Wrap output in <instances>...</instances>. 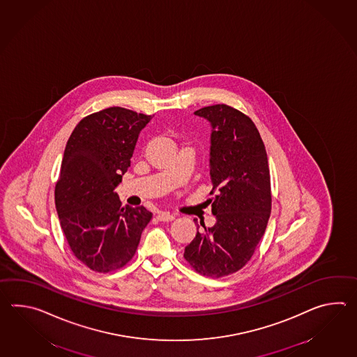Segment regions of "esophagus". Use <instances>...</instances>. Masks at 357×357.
<instances>
[{
    "instance_id": "34e87169",
    "label": "esophagus",
    "mask_w": 357,
    "mask_h": 357,
    "mask_svg": "<svg viewBox=\"0 0 357 357\" xmlns=\"http://www.w3.org/2000/svg\"><path fill=\"white\" fill-rule=\"evenodd\" d=\"M158 218H159L160 222H172V220H174V215L170 214V213H167V211H161L158 215Z\"/></svg>"
}]
</instances>
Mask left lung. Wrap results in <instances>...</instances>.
Segmentation results:
<instances>
[{
  "mask_svg": "<svg viewBox=\"0 0 357 357\" xmlns=\"http://www.w3.org/2000/svg\"><path fill=\"white\" fill-rule=\"evenodd\" d=\"M211 126L210 195L214 227L199 231L184 259L199 274L222 278L242 269L252 257L271 211L268 155L260 133L247 115L228 105L195 111Z\"/></svg>",
  "mask_w": 357,
  "mask_h": 357,
  "instance_id": "left-lung-1",
  "label": "left lung"
}]
</instances>
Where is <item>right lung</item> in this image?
Segmentation results:
<instances>
[{"mask_svg": "<svg viewBox=\"0 0 357 357\" xmlns=\"http://www.w3.org/2000/svg\"><path fill=\"white\" fill-rule=\"evenodd\" d=\"M150 115L109 107L80 120L63 151L55 204L74 256L98 273L120 269L135 256L152 214L121 207L115 188Z\"/></svg>", "mask_w": 357, "mask_h": 357, "instance_id": "obj_1", "label": "right lung"}]
</instances>
